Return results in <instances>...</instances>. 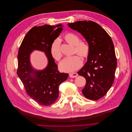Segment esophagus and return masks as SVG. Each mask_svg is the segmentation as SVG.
Instances as JSON below:
<instances>
[{
  "label": "esophagus",
  "instance_id": "1",
  "mask_svg": "<svg viewBox=\"0 0 132 132\" xmlns=\"http://www.w3.org/2000/svg\"><path fill=\"white\" fill-rule=\"evenodd\" d=\"M78 74L76 73H72L69 74V77L70 78H77L78 77Z\"/></svg>",
  "mask_w": 132,
  "mask_h": 132
}]
</instances>
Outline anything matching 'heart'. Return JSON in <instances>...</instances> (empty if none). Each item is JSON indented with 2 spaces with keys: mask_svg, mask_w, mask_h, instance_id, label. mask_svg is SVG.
I'll use <instances>...</instances> for the list:
<instances>
[{
  "mask_svg": "<svg viewBox=\"0 0 132 132\" xmlns=\"http://www.w3.org/2000/svg\"><path fill=\"white\" fill-rule=\"evenodd\" d=\"M65 39L69 43L75 46L74 53H77L82 58L87 57L90 53V46L87 42L80 41L78 35L71 32L68 33L65 35ZM61 42V39L57 38L51 45V53L57 61H59L62 57ZM82 64L81 58L78 55H74L64 58L59 64V68L63 71L71 72L79 69Z\"/></svg>",
  "mask_w": 132,
  "mask_h": 132,
  "instance_id": "obj_1",
  "label": "heart"
}]
</instances>
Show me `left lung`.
Returning <instances> with one entry per match:
<instances>
[{
    "mask_svg": "<svg viewBox=\"0 0 132 132\" xmlns=\"http://www.w3.org/2000/svg\"><path fill=\"white\" fill-rule=\"evenodd\" d=\"M68 25L80 33L90 46L87 61L78 74L86 79L82 90L84 96L97 100L107 94L114 80L117 59L113 43L107 32L95 22L79 21Z\"/></svg>",
    "mask_w": 132,
    "mask_h": 132,
    "instance_id": "8db88e82",
    "label": "left lung"
}]
</instances>
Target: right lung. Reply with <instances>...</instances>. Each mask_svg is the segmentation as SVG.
<instances>
[{
    "label": "right lung",
    "instance_id": "add662e5",
    "mask_svg": "<svg viewBox=\"0 0 132 132\" xmlns=\"http://www.w3.org/2000/svg\"><path fill=\"white\" fill-rule=\"evenodd\" d=\"M62 27V24L33 27L19 50L17 74L27 95L40 105L49 106L57 100L59 86L69 75L58 71L50 51L52 43L61 33ZM34 50L43 51L48 59L47 66L43 70H36L30 64V54Z\"/></svg>",
    "mask_w": 132,
    "mask_h": 132
}]
</instances>
